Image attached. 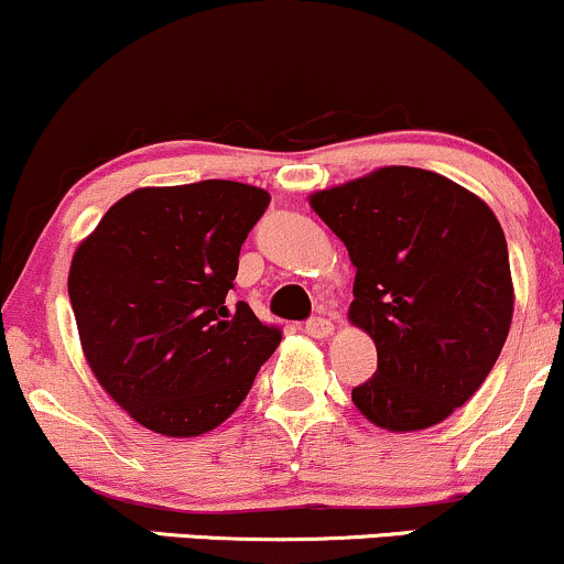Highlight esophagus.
<instances>
[{
    "instance_id": "34e87169",
    "label": "esophagus",
    "mask_w": 564,
    "mask_h": 564,
    "mask_svg": "<svg viewBox=\"0 0 564 564\" xmlns=\"http://www.w3.org/2000/svg\"><path fill=\"white\" fill-rule=\"evenodd\" d=\"M304 332L315 336V339H326V336L334 334V323L328 318H310L304 323Z\"/></svg>"
}]
</instances>
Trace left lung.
I'll return each instance as SVG.
<instances>
[{
  "instance_id": "8db88e82",
  "label": "left lung",
  "mask_w": 564,
  "mask_h": 564,
  "mask_svg": "<svg viewBox=\"0 0 564 564\" xmlns=\"http://www.w3.org/2000/svg\"><path fill=\"white\" fill-rule=\"evenodd\" d=\"M355 264L349 323L377 345L352 390L371 424L416 432L480 390L507 341L514 286L490 206L443 174L384 166L310 196Z\"/></svg>"
}]
</instances>
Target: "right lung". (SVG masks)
Listing matches in <instances>:
<instances>
[{
    "label": "right lung",
    "mask_w": 564,
    "mask_h": 564,
    "mask_svg": "<svg viewBox=\"0 0 564 564\" xmlns=\"http://www.w3.org/2000/svg\"><path fill=\"white\" fill-rule=\"evenodd\" d=\"M268 204V191L232 180L138 187L76 249L68 296L84 358L145 430H215L281 345V328L225 302Z\"/></svg>",
    "instance_id": "obj_1"
}]
</instances>
